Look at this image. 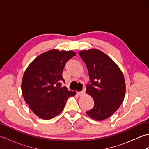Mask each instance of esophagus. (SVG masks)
<instances>
[{"label": "esophagus", "mask_w": 149, "mask_h": 149, "mask_svg": "<svg viewBox=\"0 0 149 149\" xmlns=\"http://www.w3.org/2000/svg\"><path fill=\"white\" fill-rule=\"evenodd\" d=\"M77 93L79 95L82 96L85 93V91L83 90V91H79V92H77Z\"/></svg>", "instance_id": "34e87169"}]
</instances>
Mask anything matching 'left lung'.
<instances>
[{
  "label": "left lung",
  "mask_w": 149,
  "mask_h": 149,
  "mask_svg": "<svg viewBox=\"0 0 149 149\" xmlns=\"http://www.w3.org/2000/svg\"><path fill=\"white\" fill-rule=\"evenodd\" d=\"M86 65L91 84L86 93L91 96L94 106L86 112L94 120L109 118L119 108L125 93V83L121 70L105 53L98 49L79 52Z\"/></svg>",
  "instance_id": "left-lung-1"
}]
</instances>
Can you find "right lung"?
Listing matches in <instances>:
<instances>
[{"instance_id":"add662e5","label":"right lung","mask_w":149,"mask_h":149,"mask_svg":"<svg viewBox=\"0 0 149 149\" xmlns=\"http://www.w3.org/2000/svg\"><path fill=\"white\" fill-rule=\"evenodd\" d=\"M76 55L72 50H50L30 63L22 81V92L26 102L40 118L50 120L62 112L68 98L75 91L61 87L65 80L62 72L66 63Z\"/></svg>"}]
</instances>
